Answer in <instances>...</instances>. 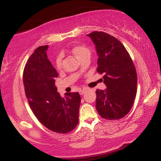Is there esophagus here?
<instances>
[{
    "instance_id": "obj_1",
    "label": "esophagus",
    "mask_w": 161,
    "mask_h": 161,
    "mask_svg": "<svg viewBox=\"0 0 161 161\" xmlns=\"http://www.w3.org/2000/svg\"><path fill=\"white\" fill-rule=\"evenodd\" d=\"M86 89H81V90H79V94H80L81 95H82L83 94L85 93V92H86Z\"/></svg>"
}]
</instances>
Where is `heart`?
I'll list each match as a JSON object with an SVG mask.
<instances>
[{
  "mask_svg": "<svg viewBox=\"0 0 161 161\" xmlns=\"http://www.w3.org/2000/svg\"><path fill=\"white\" fill-rule=\"evenodd\" d=\"M72 53L76 57L77 59L80 60L85 54L90 53V51L87 48V47H84V46H75V47L72 49ZM56 66L57 68H58V69H60V66H61V59H60V57H58L57 59Z\"/></svg>",
  "mask_w": 161,
  "mask_h": 161,
  "instance_id": "obj_1",
  "label": "heart"
}]
</instances>
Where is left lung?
<instances>
[{
  "label": "left lung",
  "mask_w": 161,
  "mask_h": 161,
  "mask_svg": "<svg viewBox=\"0 0 161 161\" xmlns=\"http://www.w3.org/2000/svg\"><path fill=\"white\" fill-rule=\"evenodd\" d=\"M95 45L97 71L104 73L105 90L96 91V109L102 118L119 119L133 104L137 92V74L130 55L123 44L103 32L87 35Z\"/></svg>",
  "instance_id": "obj_1"
}]
</instances>
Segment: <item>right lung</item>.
<instances>
[{
    "mask_svg": "<svg viewBox=\"0 0 161 161\" xmlns=\"http://www.w3.org/2000/svg\"><path fill=\"white\" fill-rule=\"evenodd\" d=\"M48 45L35 50L25 64L23 83L29 106L37 119L46 128L65 134L79 123L81 97L79 92H57L55 78L58 76L47 56Z\"/></svg>",
    "mask_w": 161,
    "mask_h": 161,
    "instance_id": "1",
    "label": "right lung"
}]
</instances>
